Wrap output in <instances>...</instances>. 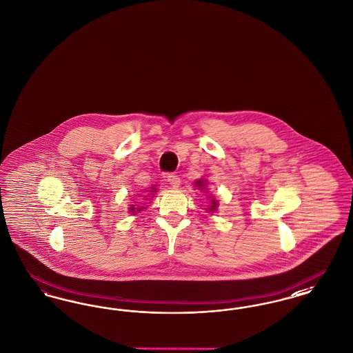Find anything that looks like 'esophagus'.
I'll return each instance as SVG.
<instances>
[{
  "label": "esophagus",
  "mask_w": 353,
  "mask_h": 353,
  "mask_svg": "<svg viewBox=\"0 0 353 353\" xmlns=\"http://www.w3.org/2000/svg\"><path fill=\"white\" fill-rule=\"evenodd\" d=\"M167 180H168L169 185L172 188H174V189H177L180 184H181V180H180V177L177 174H168Z\"/></svg>",
  "instance_id": "34e87169"
}]
</instances>
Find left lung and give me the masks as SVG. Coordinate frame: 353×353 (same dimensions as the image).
<instances>
[{
  "mask_svg": "<svg viewBox=\"0 0 353 353\" xmlns=\"http://www.w3.org/2000/svg\"><path fill=\"white\" fill-rule=\"evenodd\" d=\"M196 186L200 189V190H205V180H197L196 181ZM217 208H219V201L214 199V196H208V206L205 208L206 209V212H209V213H213V212H216L217 210Z\"/></svg>",
  "mask_w": 353,
  "mask_h": 353,
  "instance_id": "8db88e82",
  "label": "left lung"
}]
</instances>
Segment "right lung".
Masks as SVG:
<instances>
[{
  "label": "right lung",
  "instance_id": "right-lung-1",
  "mask_svg": "<svg viewBox=\"0 0 353 353\" xmlns=\"http://www.w3.org/2000/svg\"><path fill=\"white\" fill-rule=\"evenodd\" d=\"M150 192H151V193H153V192H157V190H156V189H154V188L152 186L151 190H150ZM145 197H147V196H145ZM144 201H147V199H144ZM144 201L136 202V203H140L139 206H134V205H130V209H128V210H130V213H137V212H141L143 209H145L144 203H147V202Z\"/></svg>",
  "mask_w": 353,
  "mask_h": 353
}]
</instances>
